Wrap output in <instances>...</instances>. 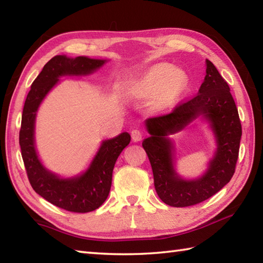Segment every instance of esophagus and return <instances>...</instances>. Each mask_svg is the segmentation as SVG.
<instances>
[{"mask_svg":"<svg viewBox=\"0 0 263 263\" xmlns=\"http://www.w3.org/2000/svg\"><path fill=\"white\" fill-rule=\"evenodd\" d=\"M131 137H132L133 141L138 142V141L141 140L143 135H142V132L140 130H137V128H135V130H132V132H131Z\"/></svg>","mask_w":263,"mask_h":263,"instance_id":"obj_1","label":"esophagus"}]
</instances>
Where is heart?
Wrapping results in <instances>:
<instances>
[{"label": "heart", "instance_id": "obj_1", "mask_svg": "<svg viewBox=\"0 0 263 263\" xmlns=\"http://www.w3.org/2000/svg\"><path fill=\"white\" fill-rule=\"evenodd\" d=\"M185 86L186 76L183 71L171 64L160 63L139 78L133 86V95L143 99L156 96V106L164 108L175 102Z\"/></svg>", "mask_w": 263, "mask_h": 263}]
</instances>
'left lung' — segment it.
<instances>
[{"instance_id":"8db88e82","label":"left lung","mask_w":263,"mask_h":263,"mask_svg":"<svg viewBox=\"0 0 263 263\" xmlns=\"http://www.w3.org/2000/svg\"><path fill=\"white\" fill-rule=\"evenodd\" d=\"M203 115L211 122L218 148L207 174L199 180H181L172 168L171 144L165 138ZM146 126L152 137L143 140L154 174L156 192L172 206H190L211 198L231 181L238 158L242 125L231 89L216 66L206 60V74L199 93L180 103L170 113L150 117Z\"/></svg>"}]
</instances>
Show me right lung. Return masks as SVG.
I'll return each instance as SVG.
<instances>
[{
	"mask_svg": "<svg viewBox=\"0 0 263 263\" xmlns=\"http://www.w3.org/2000/svg\"><path fill=\"white\" fill-rule=\"evenodd\" d=\"M104 63V60L85 57L69 59L64 55H57L44 65L41 73L33 80L22 110L19 143L30 185L48 202L70 212L86 214L96 210L105 202L109 194L115 163L123 149L130 143L131 137L124 132L104 141L85 174L71 180H61L46 171L37 157L33 144L36 111L44 97L57 85L59 77L91 73Z\"/></svg>",
	"mask_w": 263,
	"mask_h": 263,
	"instance_id": "1",
	"label": "right lung"
}]
</instances>
